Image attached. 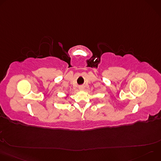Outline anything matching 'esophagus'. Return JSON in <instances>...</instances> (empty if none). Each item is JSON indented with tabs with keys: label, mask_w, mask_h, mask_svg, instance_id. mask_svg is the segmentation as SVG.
I'll return each mask as SVG.
<instances>
[{
	"label": "esophagus",
	"mask_w": 161,
	"mask_h": 161,
	"mask_svg": "<svg viewBox=\"0 0 161 161\" xmlns=\"http://www.w3.org/2000/svg\"><path fill=\"white\" fill-rule=\"evenodd\" d=\"M84 88H84V86H83V85H81V86H79V89H80V90H83Z\"/></svg>",
	"instance_id": "1"
}]
</instances>
